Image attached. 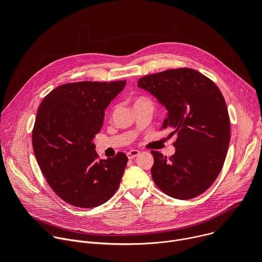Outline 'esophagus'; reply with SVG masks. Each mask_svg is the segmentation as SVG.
Instances as JSON below:
<instances>
[{
    "label": "esophagus",
    "instance_id": "34e87169",
    "mask_svg": "<svg viewBox=\"0 0 262 262\" xmlns=\"http://www.w3.org/2000/svg\"><path fill=\"white\" fill-rule=\"evenodd\" d=\"M139 155H140V151H139V150H136V149H133V150H129V151L126 154V156H127V158H128L129 160L135 159V158L138 157Z\"/></svg>",
    "mask_w": 262,
    "mask_h": 262
}]
</instances>
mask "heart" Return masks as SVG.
Segmentation results:
<instances>
[{
	"label": "heart",
	"mask_w": 262,
	"mask_h": 262,
	"mask_svg": "<svg viewBox=\"0 0 262 262\" xmlns=\"http://www.w3.org/2000/svg\"><path fill=\"white\" fill-rule=\"evenodd\" d=\"M141 99H144V98H143V97H140V98H138L136 101H138V100H141Z\"/></svg>",
	"instance_id": "heart-1"
}]
</instances>
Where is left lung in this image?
Returning a JSON list of instances; mask_svg holds the SVG:
<instances>
[{"instance_id": "obj_1", "label": "left lung", "mask_w": 262, "mask_h": 262, "mask_svg": "<svg viewBox=\"0 0 262 262\" xmlns=\"http://www.w3.org/2000/svg\"><path fill=\"white\" fill-rule=\"evenodd\" d=\"M138 87L150 92L168 111L163 128L176 135L175 154L151 150V176L168 196L188 200L204 193L225 162L230 142V118L217 86L192 68L148 74Z\"/></svg>"}]
</instances>
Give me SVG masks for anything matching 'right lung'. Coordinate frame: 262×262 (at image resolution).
Listing matches in <instances>:
<instances>
[{
    "instance_id": "obj_1",
    "label": "right lung",
    "mask_w": 262,
    "mask_h": 262,
    "mask_svg": "<svg viewBox=\"0 0 262 262\" xmlns=\"http://www.w3.org/2000/svg\"><path fill=\"white\" fill-rule=\"evenodd\" d=\"M115 82H77L51 91L37 112L33 150L52 190L65 202L92 208L113 196L127 157L99 160L92 142L102 126L104 110L125 87Z\"/></svg>"
}]
</instances>
